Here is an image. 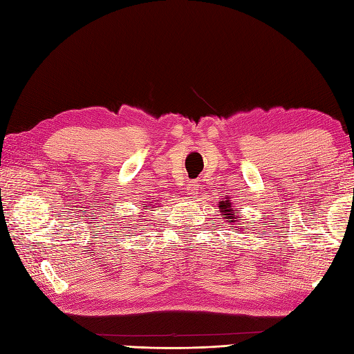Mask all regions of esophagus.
Wrapping results in <instances>:
<instances>
[{
	"label": "esophagus",
	"instance_id": "esophagus-1",
	"mask_svg": "<svg viewBox=\"0 0 354 354\" xmlns=\"http://www.w3.org/2000/svg\"><path fill=\"white\" fill-rule=\"evenodd\" d=\"M196 190H198V184L196 183H189V185H187V194H189V196H193L194 193H196Z\"/></svg>",
	"mask_w": 354,
	"mask_h": 354
}]
</instances>
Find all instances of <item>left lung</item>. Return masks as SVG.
Masks as SVG:
<instances>
[{
  "mask_svg": "<svg viewBox=\"0 0 354 354\" xmlns=\"http://www.w3.org/2000/svg\"><path fill=\"white\" fill-rule=\"evenodd\" d=\"M219 208H221V213L225 217V219H228L231 223H237V222H242L240 219V216L236 214L237 209L232 205V202L230 201V198H227L225 201L219 202ZM240 225V223H239Z\"/></svg>",
  "mask_w": 354,
  "mask_h": 354,
  "instance_id": "obj_1",
  "label": "left lung"
}]
</instances>
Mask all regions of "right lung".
<instances>
[{"instance_id":"obj_1","label":"right lung","mask_w":354,"mask_h":354,"mask_svg":"<svg viewBox=\"0 0 354 354\" xmlns=\"http://www.w3.org/2000/svg\"><path fill=\"white\" fill-rule=\"evenodd\" d=\"M149 205H152V204H149ZM149 205H146V207H149ZM142 209H147V208H142Z\"/></svg>"}]
</instances>
